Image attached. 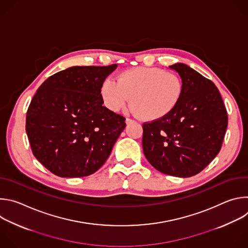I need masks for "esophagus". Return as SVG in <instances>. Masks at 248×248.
<instances>
[{"label": "esophagus", "mask_w": 248, "mask_h": 248, "mask_svg": "<svg viewBox=\"0 0 248 248\" xmlns=\"http://www.w3.org/2000/svg\"><path fill=\"white\" fill-rule=\"evenodd\" d=\"M132 123H134V121H133L132 119L127 118V119L125 120V124H132Z\"/></svg>", "instance_id": "1"}]
</instances>
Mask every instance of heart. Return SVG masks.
Instances as JSON below:
<instances>
[{
    "instance_id": "heart-1",
    "label": "heart",
    "mask_w": 248,
    "mask_h": 248,
    "mask_svg": "<svg viewBox=\"0 0 248 248\" xmlns=\"http://www.w3.org/2000/svg\"><path fill=\"white\" fill-rule=\"evenodd\" d=\"M182 78L158 67L138 66L123 72L117 80L105 78L100 87L104 105L112 112L123 110L130 101L132 111L147 121L170 115L181 101Z\"/></svg>"
}]
</instances>
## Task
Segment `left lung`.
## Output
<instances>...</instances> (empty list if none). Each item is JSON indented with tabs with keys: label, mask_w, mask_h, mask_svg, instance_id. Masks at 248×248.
<instances>
[{
	"label": "left lung",
	"mask_w": 248,
	"mask_h": 248,
	"mask_svg": "<svg viewBox=\"0 0 248 248\" xmlns=\"http://www.w3.org/2000/svg\"><path fill=\"white\" fill-rule=\"evenodd\" d=\"M184 83L180 103L167 117L144 123L142 147L159 171L189 178L205 169L221 150L228 114L216 85L185 63L169 66Z\"/></svg>",
	"instance_id": "obj_1"
}]
</instances>
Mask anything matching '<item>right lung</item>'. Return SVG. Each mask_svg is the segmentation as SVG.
<instances>
[{
	"instance_id": "add662e5",
	"label": "right lung",
	"mask_w": 248,
	"mask_h": 248,
	"mask_svg": "<svg viewBox=\"0 0 248 248\" xmlns=\"http://www.w3.org/2000/svg\"><path fill=\"white\" fill-rule=\"evenodd\" d=\"M73 66L46 79L26 114L33 155L61 178H81L98 170L125 127V118L103 106L100 87L117 68Z\"/></svg>"
}]
</instances>
